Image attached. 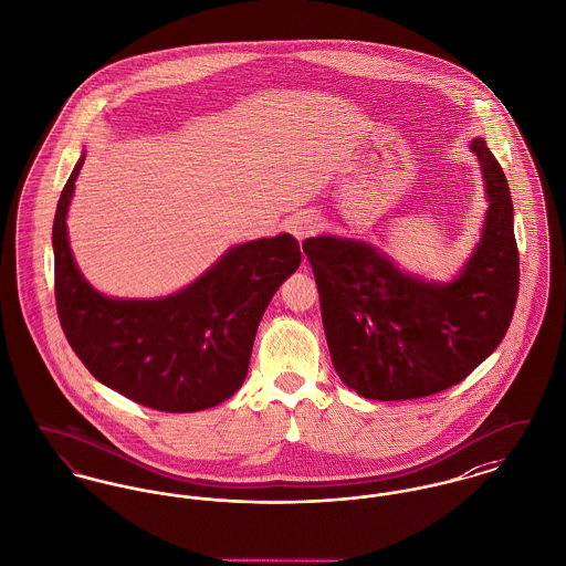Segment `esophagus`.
Instances as JSON below:
<instances>
[{
	"instance_id": "34e87169",
	"label": "esophagus",
	"mask_w": 566,
	"mask_h": 566,
	"mask_svg": "<svg viewBox=\"0 0 566 566\" xmlns=\"http://www.w3.org/2000/svg\"><path fill=\"white\" fill-rule=\"evenodd\" d=\"M286 228H289V232H291L295 239L304 241V239L312 237V234L316 232L318 218L312 216V213H297V216H293V218L286 221Z\"/></svg>"
}]
</instances>
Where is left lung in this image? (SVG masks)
I'll list each match as a JSON object with an SVG mask.
<instances>
[{
    "instance_id": "left-lung-1",
    "label": "left lung",
    "mask_w": 566,
    "mask_h": 566,
    "mask_svg": "<svg viewBox=\"0 0 566 566\" xmlns=\"http://www.w3.org/2000/svg\"><path fill=\"white\" fill-rule=\"evenodd\" d=\"M489 211L476 252L450 284L400 273L375 248L336 237L304 243L327 347L350 390L409 400L461 384L509 332L520 293L513 200L502 166L476 137Z\"/></svg>"
}]
</instances>
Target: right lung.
I'll return each instance as SVG.
<instances>
[{"instance_id": "add662e5", "label": "right lung", "mask_w": 566, "mask_h": 566, "mask_svg": "<svg viewBox=\"0 0 566 566\" xmlns=\"http://www.w3.org/2000/svg\"><path fill=\"white\" fill-rule=\"evenodd\" d=\"M82 166L84 157L53 219L55 305L69 345L92 377L137 405L187 413L223 402L245 381L266 305L302 262L297 239L280 234L237 245L166 300H107L77 271L66 237Z\"/></svg>"}]
</instances>
